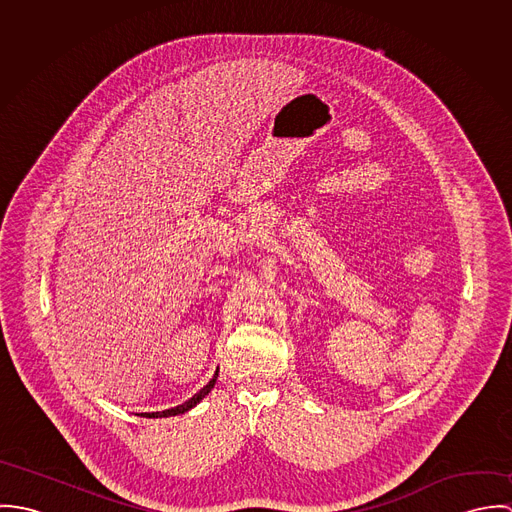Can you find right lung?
Listing matches in <instances>:
<instances>
[{
  "mask_svg": "<svg viewBox=\"0 0 512 512\" xmlns=\"http://www.w3.org/2000/svg\"><path fill=\"white\" fill-rule=\"evenodd\" d=\"M217 378H219V368H217V372L213 374V378L209 380V384L207 386H203L193 398H189L187 402H183V404H179V406H175V408H169V410H163V412H144L142 416L144 418H169V416H179V414H185V412H189L191 408H195L213 388H215V384H217Z\"/></svg>",
  "mask_w": 512,
  "mask_h": 512,
  "instance_id": "right-lung-1",
  "label": "right lung"
}]
</instances>
